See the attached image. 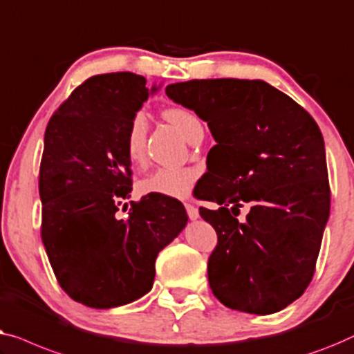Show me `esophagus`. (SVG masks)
I'll return each instance as SVG.
<instances>
[{"mask_svg":"<svg viewBox=\"0 0 354 354\" xmlns=\"http://www.w3.org/2000/svg\"><path fill=\"white\" fill-rule=\"evenodd\" d=\"M186 212H187V216L191 218L192 221L198 220V210H197V207L191 205V203H186Z\"/></svg>","mask_w":354,"mask_h":354,"instance_id":"34e87169","label":"esophagus"}]
</instances>
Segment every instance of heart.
<instances>
[{
    "instance_id": "1",
    "label": "heart",
    "mask_w": 354,
    "mask_h": 354,
    "mask_svg": "<svg viewBox=\"0 0 354 354\" xmlns=\"http://www.w3.org/2000/svg\"><path fill=\"white\" fill-rule=\"evenodd\" d=\"M165 118L187 141L194 133L202 129V122L198 120L196 113L184 107L167 109ZM146 131V115L139 112L133 117L127 133V153L129 160L139 162L142 158ZM196 179L197 171L194 168H157L156 171L149 173L139 181V191L142 194H153V196L183 198L192 191Z\"/></svg>"
}]
</instances>
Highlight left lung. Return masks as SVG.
I'll return each instance as SVG.
<instances>
[{
  "label": "left lung",
  "mask_w": 354,
  "mask_h": 354,
  "mask_svg": "<svg viewBox=\"0 0 354 354\" xmlns=\"http://www.w3.org/2000/svg\"><path fill=\"white\" fill-rule=\"evenodd\" d=\"M165 91L207 122L216 141L218 189L197 196L218 203L216 210L201 208L218 234L208 258L213 295L250 315L283 310L311 282L330 210L319 127L263 80H191ZM243 201L251 212L239 223Z\"/></svg>",
  "instance_id": "obj_1"
}]
</instances>
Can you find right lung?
<instances>
[{
	"label": "right lung",
	"instance_id": "right-lung-1",
	"mask_svg": "<svg viewBox=\"0 0 354 354\" xmlns=\"http://www.w3.org/2000/svg\"><path fill=\"white\" fill-rule=\"evenodd\" d=\"M131 72L88 78L57 109L44 133L39 167L41 239L61 287L96 310L131 303L151 290L156 258L187 225L183 203L144 197L118 220L131 192L127 133L151 94Z\"/></svg>",
	"mask_w": 354,
	"mask_h": 354
}]
</instances>
